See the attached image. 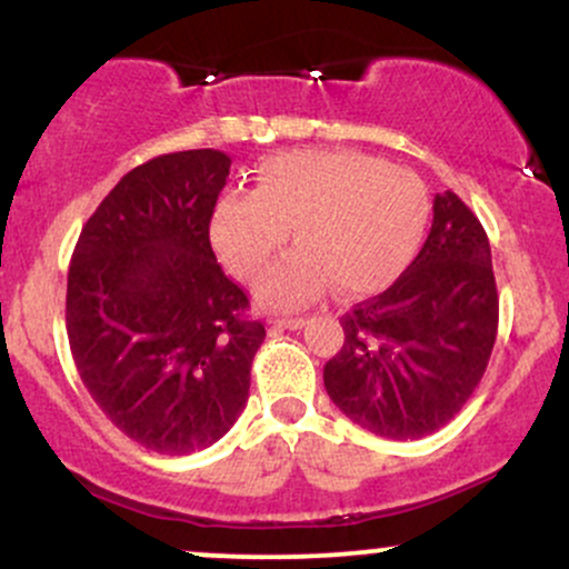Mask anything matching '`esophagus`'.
Instances as JSON below:
<instances>
[{
	"label": "esophagus",
	"instance_id": "esophagus-1",
	"mask_svg": "<svg viewBox=\"0 0 569 569\" xmlns=\"http://www.w3.org/2000/svg\"><path fill=\"white\" fill-rule=\"evenodd\" d=\"M305 323V318H276V321H272V329H302Z\"/></svg>",
	"mask_w": 569,
	"mask_h": 569
}]
</instances>
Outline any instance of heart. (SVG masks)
Wrapping results in <instances>:
<instances>
[{"label":"heart","instance_id":"b5f03b06","mask_svg":"<svg viewBox=\"0 0 569 569\" xmlns=\"http://www.w3.org/2000/svg\"><path fill=\"white\" fill-rule=\"evenodd\" d=\"M428 189L407 168L350 149L283 152L262 160L257 187L227 189L211 208V240L227 270L259 280L280 248H299L264 278L259 297L299 307L335 280L342 293L390 286L420 251Z\"/></svg>","mask_w":569,"mask_h":569}]
</instances>
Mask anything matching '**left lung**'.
Here are the masks:
<instances>
[{"label":"left lung","instance_id":"8db88e82","mask_svg":"<svg viewBox=\"0 0 569 569\" xmlns=\"http://www.w3.org/2000/svg\"><path fill=\"white\" fill-rule=\"evenodd\" d=\"M498 286L481 221L436 194L430 234L388 291L342 316L326 393L356 426L393 441L436 433L485 377L498 337Z\"/></svg>","mask_w":569,"mask_h":569}]
</instances>
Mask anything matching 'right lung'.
Returning a JSON list of instances; mask_svg holds the SVG:
<instances>
[{
    "label": "right lung",
    "instance_id": "add662e5",
    "mask_svg": "<svg viewBox=\"0 0 569 569\" xmlns=\"http://www.w3.org/2000/svg\"><path fill=\"white\" fill-rule=\"evenodd\" d=\"M230 166L219 149L143 162L101 200L71 253L77 371L109 422L160 455H192L234 426L264 342L208 238Z\"/></svg>",
    "mask_w": 569,
    "mask_h": 569
}]
</instances>
